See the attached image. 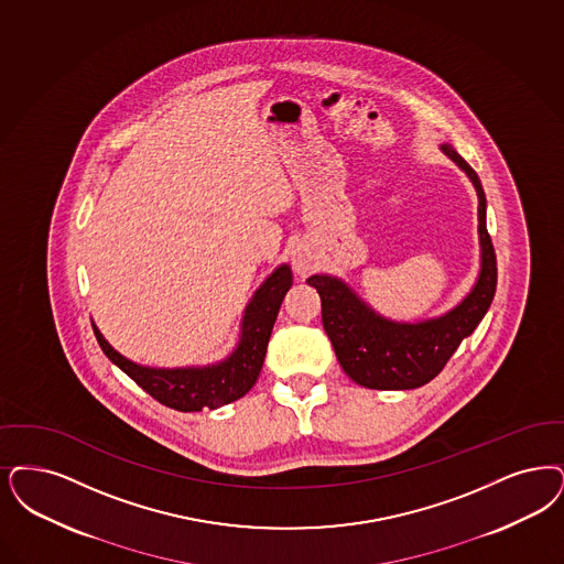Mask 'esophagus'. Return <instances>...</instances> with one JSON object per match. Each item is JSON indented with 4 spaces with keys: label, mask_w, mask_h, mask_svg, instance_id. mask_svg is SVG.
I'll return each instance as SVG.
<instances>
[{
    "label": "esophagus",
    "mask_w": 564,
    "mask_h": 564,
    "mask_svg": "<svg viewBox=\"0 0 564 564\" xmlns=\"http://www.w3.org/2000/svg\"><path fill=\"white\" fill-rule=\"evenodd\" d=\"M292 267L293 271L297 272L300 276H306L311 272L315 271L316 256L313 249L304 243L295 246L292 251Z\"/></svg>",
    "instance_id": "esophagus-1"
}]
</instances>
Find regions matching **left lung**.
Instances as JSON below:
<instances>
[{
	"label": "left lung",
	"instance_id": "obj_1",
	"mask_svg": "<svg viewBox=\"0 0 564 564\" xmlns=\"http://www.w3.org/2000/svg\"><path fill=\"white\" fill-rule=\"evenodd\" d=\"M441 151L470 178L478 195L480 267L470 292L443 315L394 321L373 311L339 276L323 272L306 279L321 295L323 327L341 369L352 382L371 390H411L436 378L462 339L487 315L496 295V251L487 232L482 184L451 144H441Z\"/></svg>",
	"mask_w": 564,
	"mask_h": 564
}]
</instances>
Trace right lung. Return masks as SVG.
Wrapping results in <instances>:
<instances>
[{
  "label": "right lung",
  "mask_w": 564,
  "mask_h": 564,
  "mask_svg": "<svg viewBox=\"0 0 564 564\" xmlns=\"http://www.w3.org/2000/svg\"><path fill=\"white\" fill-rule=\"evenodd\" d=\"M293 274L290 264H279L260 283L243 311L241 329L235 348L223 361L191 367H149L130 361L100 334L94 325V336L102 352L126 376H130L144 392L158 399L161 405L176 411H202L228 405L246 397L262 371L272 325L279 315L281 302L292 288Z\"/></svg>",
  "instance_id": "1"
}]
</instances>
